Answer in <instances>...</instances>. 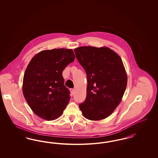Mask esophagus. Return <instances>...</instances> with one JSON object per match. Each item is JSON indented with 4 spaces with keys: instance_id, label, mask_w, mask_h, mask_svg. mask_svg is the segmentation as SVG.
Instances as JSON below:
<instances>
[{
    "instance_id": "34e87169",
    "label": "esophagus",
    "mask_w": 158,
    "mask_h": 158,
    "mask_svg": "<svg viewBox=\"0 0 158 158\" xmlns=\"http://www.w3.org/2000/svg\"><path fill=\"white\" fill-rule=\"evenodd\" d=\"M70 92H71V94H72V95H73V94H74V93H75V89H70Z\"/></svg>"
}]
</instances>
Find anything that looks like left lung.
Returning <instances> with one entry per match:
<instances>
[{"mask_svg":"<svg viewBox=\"0 0 158 158\" xmlns=\"http://www.w3.org/2000/svg\"><path fill=\"white\" fill-rule=\"evenodd\" d=\"M74 51L87 75L86 98L80 110L89 120L106 118L120 104L127 87L122 60L107 47L83 46Z\"/></svg>","mask_w":158,"mask_h":158,"instance_id":"8db88e82","label":"left lung"}]
</instances>
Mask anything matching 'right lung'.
Segmentation results:
<instances>
[{"label": "right lung", "instance_id": "add662e5", "mask_svg": "<svg viewBox=\"0 0 158 158\" xmlns=\"http://www.w3.org/2000/svg\"><path fill=\"white\" fill-rule=\"evenodd\" d=\"M75 58L72 49L54 48L40 52L29 63L23 78V94L41 118H57L69 102L70 92L64 85L62 72Z\"/></svg>", "mask_w": 158, "mask_h": 158}]
</instances>
